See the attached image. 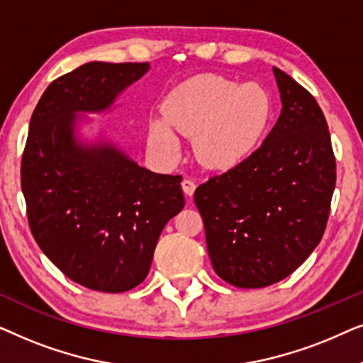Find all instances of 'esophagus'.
I'll use <instances>...</instances> for the list:
<instances>
[{
    "label": "esophagus",
    "instance_id": "1",
    "mask_svg": "<svg viewBox=\"0 0 363 363\" xmlns=\"http://www.w3.org/2000/svg\"><path fill=\"white\" fill-rule=\"evenodd\" d=\"M182 188H183V193H185L188 198H191L193 193H195V190H196V183L193 180H188V178H185V180L182 182Z\"/></svg>",
    "mask_w": 363,
    "mask_h": 363
}]
</instances>
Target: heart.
Segmentation results:
<instances>
[{"instance_id": "b5f03b06", "label": "heart", "mask_w": 363, "mask_h": 363, "mask_svg": "<svg viewBox=\"0 0 363 363\" xmlns=\"http://www.w3.org/2000/svg\"><path fill=\"white\" fill-rule=\"evenodd\" d=\"M272 118L269 94L218 74H198L167 94L162 118L148 125V143L175 158L182 135L193 137V150L208 168L230 170L245 163L264 140Z\"/></svg>"}]
</instances>
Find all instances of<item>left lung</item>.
<instances>
[{
  "instance_id": "8db88e82",
  "label": "left lung",
  "mask_w": 363,
  "mask_h": 363,
  "mask_svg": "<svg viewBox=\"0 0 363 363\" xmlns=\"http://www.w3.org/2000/svg\"><path fill=\"white\" fill-rule=\"evenodd\" d=\"M281 116L245 163L195 191L213 269L245 289L279 282L315 250L329 220L335 158L319 104L274 67Z\"/></svg>"
}]
</instances>
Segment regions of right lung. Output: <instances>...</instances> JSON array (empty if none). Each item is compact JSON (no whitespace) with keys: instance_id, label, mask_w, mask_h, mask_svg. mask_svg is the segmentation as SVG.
Instances as JSON below:
<instances>
[{"instance_id":"right-lung-1","label":"right lung","mask_w":363,"mask_h":363,"mask_svg":"<svg viewBox=\"0 0 363 363\" xmlns=\"http://www.w3.org/2000/svg\"><path fill=\"white\" fill-rule=\"evenodd\" d=\"M148 62H87L49 84L21 162L28 221L44 255L77 284L125 292L145 279L160 233L185 206L180 175H160L101 137L79 113L108 111Z\"/></svg>"}]
</instances>
